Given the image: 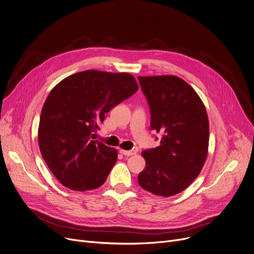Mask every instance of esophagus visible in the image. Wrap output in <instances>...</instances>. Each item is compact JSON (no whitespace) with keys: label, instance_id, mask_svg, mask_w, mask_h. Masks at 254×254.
I'll list each match as a JSON object with an SVG mask.
<instances>
[{"label":"esophagus","instance_id":"34e87169","mask_svg":"<svg viewBox=\"0 0 254 254\" xmlns=\"http://www.w3.org/2000/svg\"><path fill=\"white\" fill-rule=\"evenodd\" d=\"M120 152H122L124 155L126 156H130V155H135L137 153L136 150H120Z\"/></svg>","mask_w":254,"mask_h":254}]
</instances>
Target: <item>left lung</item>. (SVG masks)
I'll use <instances>...</instances> for the list:
<instances>
[{"label":"left lung","mask_w":254,"mask_h":254,"mask_svg":"<svg viewBox=\"0 0 254 254\" xmlns=\"http://www.w3.org/2000/svg\"><path fill=\"white\" fill-rule=\"evenodd\" d=\"M138 79L150 107V127L163 134L161 145L142 151L146 166L138 182L153 194L175 195L189 188L206 162L209 122L205 105L195 90L177 76Z\"/></svg>","instance_id":"1"}]
</instances>
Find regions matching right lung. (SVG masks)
I'll list each match as a JSON object with an SVG mask.
<instances>
[{"mask_svg":"<svg viewBox=\"0 0 254 254\" xmlns=\"http://www.w3.org/2000/svg\"><path fill=\"white\" fill-rule=\"evenodd\" d=\"M138 88L128 73L87 70L51 89L40 116L38 143L49 170L65 188L85 191L104 184L117 150L93 141V132L106 113Z\"/></svg>","mask_w":254,"mask_h":254,"instance_id":"obj_1","label":"right lung"}]
</instances>
